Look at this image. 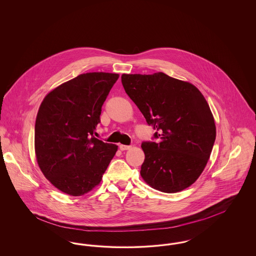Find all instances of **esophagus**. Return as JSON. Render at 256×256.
<instances>
[{
	"instance_id": "1",
	"label": "esophagus",
	"mask_w": 256,
	"mask_h": 256,
	"mask_svg": "<svg viewBox=\"0 0 256 256\" xmlns=\"http://www.w3.org/2000/svg\"><path fill=\"white\" fill-rule=\"evenodd\" d=\"M120 150H130L132 146H126V145H120Z\"/></svg>"
}]
</instances>
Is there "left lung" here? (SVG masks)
I'll list each match as a JSON object with an SVG mask.
<instances>
[{"mask_svg": "<svg viewBox=\"0 0 256 256\" xmlns=\"http://www.w3.org/2000/svg\"><path fill=\"white\" fill-rule=\"evenodd\" d=\"M122 84L160 139L141 145L144 182L164 193L191 186L204 170L216 139L215 120L206 98L192 84L162 72L122 74Z\"/></svg>", "mask_w": 256, "mask_h": 256, "instance_id": "8db88e82", "label": "left lung"}]
</instances>
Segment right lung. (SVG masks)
<instances>
[{"mask_svg": "<svg viewBox=\"0 0 256 256\" xmlns=\"http://www.w3.org/2000/svg\"><path fill=\"white\" fill-rule=\"evenodd\" d=\"M119 74H78L49 92L37 112L34 150L45 178L60 191L80 196L102 178L118 146L93 136L102 106Z\"/></svg>", "mask_w": 256, "mask_h": 256, "instance_id": "right-lung-1", "label": "right lung"}]
</instances>
